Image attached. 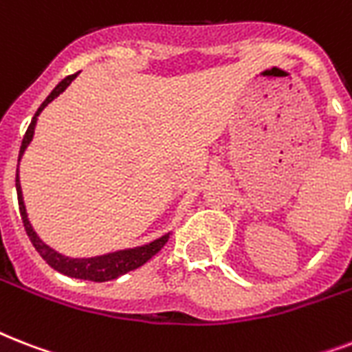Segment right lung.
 <instances>
[{
    "label": "right lung",
    "mask_w": 352,
    "mask_h": 352,
    "mask_svg": "<svg viewBox=\"0 0 352 352\" xmlns=\"http://www.w3.org/2000/svg\"><path fill=\"white\" fill-rule=\"evenodd\" d=\"M78 74V73H76ZM76 74H71L67 78H63L60 84L52 89V93L47 96L43 104L38 107V111L30 120L27 131H25V137L21 140V148H19V157L18 162L23 157L25 149L32 140V135H34L36 120H38V115L43 111V107L47 104H51L58 95H62L63 91L67 89V85L76 78ZM16 192H18V204H19V215H21V221H23L25 232L29 235L30 243L34 245V248L38 250L43 259L49 263V267H52L54 270H58L60 274H65L69 278H78V279H87V281H96V283H102V281H111V279H117L118 276H124L129 270H135V268L142 267L144 263H148L151 257L157 254V252L162 248V246L168 243V237L170 234L162 235L159 239L151 241L148 245L144 246H135V248H127V250H118L111 252V254H104V256L96 257H84V259H73V257H65L62 254H58L56 250H52L51 246H47L43 241L38 237L32 226L29 223V217H27V212H25L23 204V195H21V186H19V177L18 171H16Z\"/></svg>",
    "instance_id": "right-lung-1"
}]
</instances>
